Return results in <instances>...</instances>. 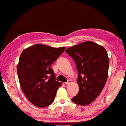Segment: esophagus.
Masks as SVG:
<instances>
[{
    "instance_id": "34e87169",
    "label": "esophagus",
    "mask_w": 126,
    "mask_h": 126,
    "mask_svg": "<svg viewBox=\"0 0 126 126\" xmlns=\"http://www.w3.org/2000/svg\"><path fill=\"white\" fill-rule=\"evenodd\" d=\"M71 82H72V81H71V80H67V82L65 83V84H69L71 83Z\"/></svg>"
}]
</instances>
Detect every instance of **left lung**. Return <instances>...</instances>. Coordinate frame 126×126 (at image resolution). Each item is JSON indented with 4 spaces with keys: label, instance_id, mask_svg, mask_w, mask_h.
Masks as SVG:
<instances>
[{
    "label": "left lung",
    "instance_id": "left-lung-1",
    "mask_svg": "<svg viewBox=\"0 0 126 126\" xmlns=\"http://www.w3.org/2000/svg\"><path fill=\"white\" fill-rule=\"evenodd\" d=\"M65 52L74 60L78 72L79 91L72 101L82 106L90 104L98 98L108 79L107 52L103 47L92 41L71 47Z\"/></svg>",
    "mask_w": 126,
    "mask_h": 126
}]
</instances>
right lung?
Wrapping results in <instances>:
<instances>
[{"instance_id": "obj_1", "label": "right lung", "mask_w": 126, "mask_h": 126, "mask_svg": "<svg viewBox=\"0 0 126 126\" xmlns=\"http://www.w3.org/2000/svg\"><path fill=\"white\" fill-rule=\"evenodd\" d=\"M65 50V47L53 48L37 44L26 48L20 55L17 71L21 89L37 107L50 105L62 85L55 80L50 66Z\"/></svg>"}]
</instances>
